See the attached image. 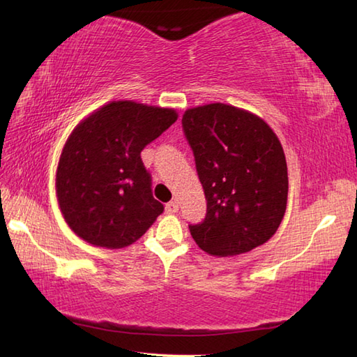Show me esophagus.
<instances>
[{
    "label": "esophagus",
    "mask_w": 357,
    "mask_h": 357,
    "mask_svg": "<svg viewBox=\"0 0 357 357\" xmlns=\"http://www.w3.org/2000/svg\"><path fill=\"white\" fill-rule=\"evenodd\" d=\"M179 210V206L176 201H170L169 204H165V211L167 213H176V211Z\"/></svg>",
    "instance_id": "34e87169"
}]
</instances>
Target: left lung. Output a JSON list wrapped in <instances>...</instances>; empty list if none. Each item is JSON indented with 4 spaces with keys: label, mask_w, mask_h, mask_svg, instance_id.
<instances>
[{
    "label": "left lung",
    "mask_w": 357,
    "mask_h": 357,
    "mask_svg": "<svg viewBox=\"0 0 357 357\" xmlns=\"http://www.w3.org/2000/svg\"><path fill=\"white\" fill-rule=\"evenodd\" d=\"M183 128L207 199L204 221L188 225L196 244L219 257L265 244L282 222L288 196L276 133L255 113L222 102L187 109Z\"/></svg>",
    "instance_id": "1"
}]
</instances>
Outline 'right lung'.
Wrapping results in <instances>:
<instances>
[{
	"instance_id": "add662e5",
	"label": "right lung",
	"mask_w": 357,
	"mask_h": 357,
	"mask_svg": "<svg viewBox=\"0 0 357 357\" xmlns=\"http://www.w3.org/2000/svg\"><path fill=\"white\" fill-rule=\"evenodd\" d=\"M178 113L135 101H110L73 128L59 156L56 199L70 230L96 247L132 245L164 206L151 195L142 149Z\"/></svg>"
}]
</instances>
